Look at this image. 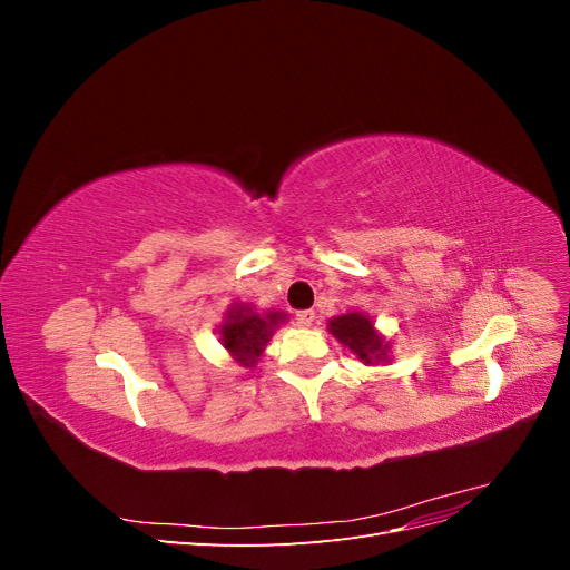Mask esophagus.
Returning a JSON list of instances; mask_svg holds the SVG:
<instances>
[{"label":"esophagus","instance_id":"34e87169","mask_svg":"<svg viewBox=\"0 0 570 570\" xmlns=\"http://www.w3.org/2000/svg\"><path fill=\"white\" fill-rule=\"evenodd\" d=\"M295 321H297V325L308 327V325H314L316 314L312 312V308H304V312H297V314H295Z\"/></svg>","mask_w":570,"mask_h":570}]
</instances>
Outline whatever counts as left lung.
I'll use <instances>...</instances> for the list:
<instances>
[{"mask_svg":"<svg viewBox=\"0 0 570 570\" xmlns=\"http://www.w3.org/2000/svg\"><path fill=\"white\" fill-rule=\"evenodd\" d=\"M327 325H331V333L344 344V347H350L364 364H375V361L385 358L387 344L373 331V323L368 316L354 312L337 316Z\"/></svg>","mask_w":570,"mask_h":570,"instance_id":"8db88e82","label":"left lung"}]
</instances>
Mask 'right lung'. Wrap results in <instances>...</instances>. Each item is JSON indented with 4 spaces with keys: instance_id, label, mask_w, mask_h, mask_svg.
<instances>
[{
    "instance_id": "right-lung-1",
    "label": "right lung",
    "mask_w": 570,
    "mask_h": 570,
    "mask_svg": "<svg viewBox=\"0 0 570 570\" xmlns=\"http://www.w3.org/2000/svg\"><path fill=\"white\" fill-rule=\"evenodd\" d=\"M283 321L281 312H268L266 316L252 312L249 306H233L226 323L220 325V342L237 364L254 366L262 356L273 327Z\"/></svg>"
}]
</instances>
